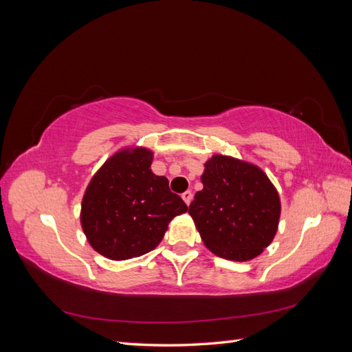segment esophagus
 Here are the masks:
<instances>
[{
	"instance_id": "obj_1",
	"label": "esophagus",
	"mask_w": 352,
	"mask_h": 352,
	"mask_svg": "<svg viewBox=\"0 0 352 352\" xmlns=\"http://www.w3.org/2000/svg\"><path fill=\"white\" fill-rule=\"evenodd\" d=\"M182 198H183V201L187 204V206H189V204H190L192 199H193V193H192L190 190H186V192L182 195Z\"/></svg>"
}]
</instances>
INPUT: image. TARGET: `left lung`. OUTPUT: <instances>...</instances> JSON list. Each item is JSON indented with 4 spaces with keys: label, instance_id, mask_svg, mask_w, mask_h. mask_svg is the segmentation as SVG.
<instances>
[{
    "label": "left lung",
    "instance_id": "obj_1",
    "mask_svg": "<svg viewBox=\"0 0 352 352\" xmlns=\"http://www.w3.org/2000/svg\"><path fill=\"white\" fill-rule=\"evenodd\" d=\"M201 182L189 214L204 246L239 263L259 256L274 239L282 208L267 174L255 163L213 154L204 163Z\"/></svg>",
    "mask_w": 352,
    "mask_h": 352
}]
</instances>
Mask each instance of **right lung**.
<instances>
[{"mask_svg": "<svg viewBox=\"0 0 352 352\" xmlns=\"http://www.w3.org/2000/svg\"><path fill=\"white\" fill-rule=\"evenodd\" d=\"M153 159L146 146H122L89 179L79 219L89 246L102 256L145 255L159 246L170 220L187 211L168 178L151 170Z\"/></svg>", "mask_w": 352, "mask_h": 352, "instance_id": "obj_1", "label": "right lung"}]
</instances>
